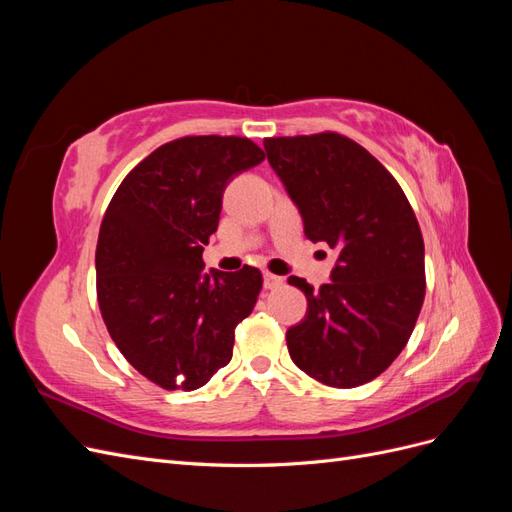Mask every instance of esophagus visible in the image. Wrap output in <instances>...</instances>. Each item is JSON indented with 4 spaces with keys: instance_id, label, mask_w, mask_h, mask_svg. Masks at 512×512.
<instances>
[{
    "instance_id": "esophagus-1",
    "label": "esophagus",
    "mask_w": 512,
    "mask_h": 512,
    "mask_svg": "<svg viewBox=\"0 0 512 512\" xmlns=\"http://www.w3.org/2000/svg\"><path fill=\"white\" fill-rule=\"evenodd\" d=\"M262 277H265V288L267 290H273V288H280L282 286V277L280 275H273V273H265V275H262Z\"/></svg>"
}]
</instances>
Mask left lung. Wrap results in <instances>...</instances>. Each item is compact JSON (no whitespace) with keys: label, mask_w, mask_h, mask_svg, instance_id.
Masks as SVG:
<instances>
[{"label":"left lung","mask_w":512,"mask_h":512,"mask_svg":"<svg viewBox=\"0 0 512 512\" xmlns=\"http://www.w3.org/2000/svg\"><path fill=\"white\" fill-rule=\"evenodd\" d=\"M275 175L297 205L305 237L337 252L331 282L307 297L286 331L290 359L335 389L380 376L404 350L425 299V245L404 190L367 149L324 132L265 138Z\"/></svg>","instance_id":"left-lung-1"}]
</instances>
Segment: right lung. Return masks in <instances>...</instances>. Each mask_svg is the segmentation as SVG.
Segmentation results:
<instances>
[{
	"label": "right lung",
	"mask_w": 512,
	"mask_h": 512,
	"mask_svg": "<svg viewBox=\"0 0 512 512\" xmlns=\"http://www.w3.org/2000/svg\"><path fill=\"white\" fill-rule=\"evenodd\" d=\"M265 160L250 138L185 136L121 181L100 226L98 303L128 363L166 391L205 386L232 359L262 275L203 271L226 185Z\"/></svg>",
	"instance_id": "1"
}]
</instances>
